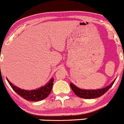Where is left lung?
<instances>
[{
    "mask_svg": "<svg viewBox=\"0 0 124 124\" xmlns=\"http://www.w3.org/2000/svg\"><path fill=\"white\" fill-rule=\"evenodd\" d=\"M115 80L116 79H115L114 81L112 82L110 85L107 86L106 87L103 88L101 89H97V90H84V89H81L77 87L73 83H70V85L71 90L74 92V93L79 97L85 99H95V98L100 97L103 94H105L112 87Z\"/></svg>",
    "mask_w": 124,
    "mask_h": 124,
    "instance_id": "8db88e82",
    "label": "left lung"
}]
</instances>
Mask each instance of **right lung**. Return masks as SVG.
Returning a JSON list of instances; mask_svg holds the SVG:
<instances>
[{"label":"right lung","instance_id":"1","mask_svg":"<svg viewBox=\"0 0 124 124\" xmlns=\"http://www.w3.org/2000/svg\"><path fill=\"white\" fill-rule=\"evenodd\" d=\"M6 79L15 93H17L23 99L30 101H38L46 98L51 91L54 82V78H51L44 86H41L39 88L32 90H21L20 88L14 85L9 81L8 79L6 78Z\"/></svg>","mask_w":124,"mask_h":124}]
</instances>
